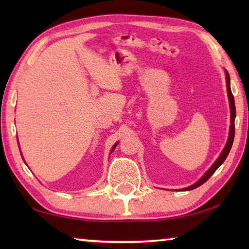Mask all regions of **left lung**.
Returning a JSON list of instances; mask_svg holds the SVG:
<instances>
[{"mask_svg":"<svg viewBox=\"0 0 249 249\" xmlns=\"http://www.w3.org/2000/svg\"><path fill=\"white\" fill-rule=\"evenodd\" d=\"M225 78H226V89H227V95H229V101H230V109H231V126H230V135H229V140H227L226 145L224 147V149L220 155V157H218L215 162L213 163L212 167L210 168V169L205 172L203 175L202 178H200L199 180L196 181L195 184L190 185V187H187L184 189H181V191H189V190H193V189H196L197 187H200L201 184H203L204 182L209 180V178L211 176H212L214 172L216 171V169L218 167H220L223 162H224V160L226 159L227 155H229L230 150L231 148V145H233V141H234V136H235V116H236V109H235V102H234V96L231 94V83H230V74L227 71H225Z\"/></svg>","mask_w":249,"mask_h":249,"instance_id":"obj_1","label":"left lung"}]
</instances>
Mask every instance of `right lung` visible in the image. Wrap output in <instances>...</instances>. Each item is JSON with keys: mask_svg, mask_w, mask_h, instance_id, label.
Returning <instances> with one entry per match:
<instances>
[{"mask_svg": "<svg viewBox=\"0 0 249 249\" xmlns=\"http://www.w3.org/2000/svg\"><path fill=\"white\" fill-rule=\"evenodd\" d=\"M116 146H117V144H115L114 146H113V148H112V150H111V151H113V150H114V149H115V147H116Z\"/></svg>", "mask_w": 249, "mask_h": 249, "instance_id": "add662e5", "label": "right lung"}]
</instances>
